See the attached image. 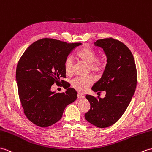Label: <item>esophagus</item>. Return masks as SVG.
Masks as SVG:
<instances>
[{
  "label": "esophagus",
  "instance_id": "obj_1",
  "mask_svg": "<svg viewBox=\"0 0 152 152\" xmlns=\"http://www.w3.org/2000/svg\"><path fill=\"white\" fill-rule=\"evenodd\" d=\"M77 97H78L79 99H82L85 97V95H84L83 94L80 93V92H78V94H77Z\"/></svg>",
  "mask_w": 152,
  "mask_h": 152
}]
</instances>
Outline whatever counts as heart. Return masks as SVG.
Instances as JSON below:
<instances>
[{
  "instance_id": "1",
  "label": "heart",
  "mask_w": 152,
  "mask_h": 152,
  "mask_svg": "<svg viewBox=\"0 0 152 152\" xmlns=\"http://www.w3.org/2000/svg\"><path fill=\"white\" fill-rule=\"evenodd\" d=\"M77 57L84 63L88 65L89 70L91 72L96 74L102 73L104 68V61L103 59L97 58L96 54L92 49L89 48H85L80 49L77 55ZM65 72L67 75H72L73 69V61L72 56H67L64 63ZM94 82L92 76H88L85 78L77 77L72 80V86L74 88L84 92L90 87Z\"/></svg>"
}]
</instances>
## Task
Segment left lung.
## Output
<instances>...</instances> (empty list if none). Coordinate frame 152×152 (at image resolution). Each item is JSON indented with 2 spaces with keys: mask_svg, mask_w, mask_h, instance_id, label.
Instances as JSON below:
<instances>
[{
  "mask_svg": "<svg viewBox=\"0 0 152 152\" xmlns=\"http://www.w3.org/2000/svg\"><path fill=\"white\" fill-rule=\"evenodd\" d=\"M102 48L107 64L101 79L92 88L94 92L105 91L104 98L86 95L90 109L85 119L100 128L112 126L123 115L134 95L137 74L133 54L123 43L113 38L98 39L94 43Z\"/></svg>",
  "mask_w": 152,
  "mask_h": 152,
  "instance_id": "8db88e82",
  "label": "left lung"
}]
</instances>
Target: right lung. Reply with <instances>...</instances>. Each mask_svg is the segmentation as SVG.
<instances>
[{
  "label": "right lung",
  "mask_w": 152,
  "mask_h": 152,
  "mask_svg": "<svg viewBox=\"0 0 152 152\" xmlns=\"http://www.w3.org/2000/svg\"><path fill=\"white\" fill-rule=\"evenodd\" d=\"M81 44L43 38L30 45L20 58L15 76L19 97L26 116L36 126L46 127L55 124L67 105L76 100L77 93L72 88L62 93L50 88L65 78V60Z\"/></svg>",
  "instance_id": "1"
}]
</instances>
